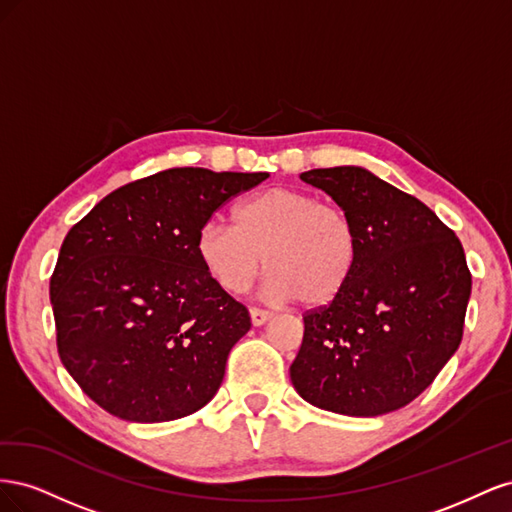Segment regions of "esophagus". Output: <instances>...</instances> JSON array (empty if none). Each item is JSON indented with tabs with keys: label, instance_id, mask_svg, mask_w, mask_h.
<instances>
[{
	"label": "esophagus",
	"instance_id": "34e87169",
	"mask_svg": "<svg viewBox=\"0 0 512 512\" xmlns=\"http://www.w3.org/2000/svg\"><path fill=\"white\" fill-rule=\"evenodd\" d=\"M273 312H269V309H260V307H250V318H252V324L254 327H262L267 320H271Z\"/></svg>",
	"mask_w": 512,
	"mask_h": 512
}]
</instances>
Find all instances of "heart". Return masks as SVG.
Segmentation results:
<instances>
[{
  "instance_id": "b5f03b06",
  "label": "heart",
  "mask_w": 512,
  "mask_h": 512,
  "mask_svg": "<svg viewBox=\"0 0 512 512\" xmlns=\"http://www.w3.org/2000/svg\"><path fill=\"white\" fill-rule=\"evenodd\" d=\"M232 220L235 226L209 220L196 239L200 265L226 292H245L265 265L275 299L322 307L344 292L359 265L354 218L316 194L262 190L241 200Z\"/></svg>"
}]
</instances>
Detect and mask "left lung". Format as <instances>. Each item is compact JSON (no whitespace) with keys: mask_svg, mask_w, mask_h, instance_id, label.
Returning <instances> with one entry per match:
<instances>
[{"mask_svg":"<svg viewBox=\"0 0 512 512\" xmlns=\"http://www.w3.org/2000/svg\"><path fill=\"white\" fill-rule=\"evenodd\" d=\"M301 179L352 215L361 256L344 292L303 316L294 389L346 416L404 408L461 344L472 290L461 241L421 200L361 166L314 168Z\"/></svg>","mask_w":512,"mask_h":512,"instance_id":"1","label":"left lung"}]
</instances>
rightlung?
Returning <instances> with one entry per match:
<instances>
[{
	"instance_id": "right-lung-1",
	"label": "right lung",
	"mask_w": 512,
	"mask_h": 512,
	"mask_svg": "<svg viewBox=\"0 0 512 512\" xmlns=\"http://www.w3.org/2000/svg\"><path fill=\"white\" fill-rule=\"evenodd\" d=\"M269 173L168 168L104 196L61 243L51 277L59 359L108 414L164 423L207 406L247 307L196 256L198 232Z\"/></svg>"
}]
</instances>
